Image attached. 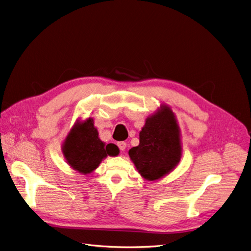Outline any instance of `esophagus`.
<instances>
[{
  "label": "esophagus",
  "instance_id": "34e87169",
  "mask_svg": "<svg viewBox=\"0 0 251 251\" xmlns=\"http://www.w3.org/2000/svg\"><path fill=\"white\" fill-rule=\"evenodd\" d=\"M117 146H119V148L121 151H125V149L126 148V142H119L117 143Z\"/></svg>",
  "mask_w": 251,
  "mask_h": 251
}]
</instances>
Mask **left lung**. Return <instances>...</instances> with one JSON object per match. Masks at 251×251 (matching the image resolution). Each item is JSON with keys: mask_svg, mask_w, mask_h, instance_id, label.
<instances>
[{"mask_svg": "<svg viewBox=\"0 0 251 251\" xmlns=\"http://www.w3.org/2000/svg\"><path fill=\"white\" fill-rule=\"evenodd\" d=\"M128 155L139 173L148 180H157L179 163L181 145L174 113L163 106L147 119L140 131V144Z\"/></svg>", "mask_w": 251, "mask_h": 251, "instance_id": "1", "label": "left lung"}]
</instances>
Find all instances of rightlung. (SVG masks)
Here are the masks:
<instances>
[{
    "label": "right lung",
    "mask_w": 251,
    "mask_h": 251,
    "mask_svg": "<svg viewBox=\"0 0 251 251\" xmlns=\"http://www.w3.org/2000/svg\"><path fill=\"white\" fill-rule=\"evenodd\" d=\"M119 152L114 144L105 146L99 140L91 117L74 126L63 146V153L69 165L84 174L96 169L107 155L116 156Z\"/></svg>",
    "instance_id": "obj_1"
}]
</instances>
